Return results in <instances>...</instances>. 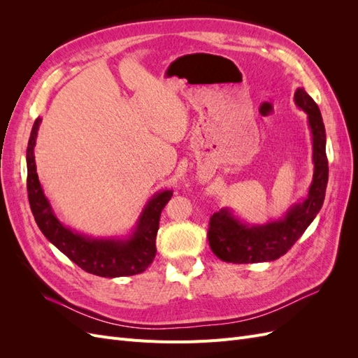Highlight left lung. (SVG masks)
Returning <instances> with one entry per match:
<instances>
[{"mask_svg": "<svg viewBox=\"0 0 358 358\" xmlns=\"http://www.w3.org/2000/svg\"><path fill=\"white\" fill-rule=\"evenodd\" d=\"M294 100L308 113L313 136V180L308 199L289 209L284 220L262 227H248L229 210L210 216L208 239L212 252L222 262L234 264L273 262L287 254L320 212L329 182L326 128L317 103L305 90H297Z\"/></svg>", "mask_w": 358, "mask_h": 358, "instance_id": "8db88e82", "label": "left lung"}]
</instances>
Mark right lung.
<instances>
[{
  "label": "right lung",
  "instance_id": "1",
  "mask_svg": "<svg viewBox=\"0 0 358 358\" xmlns=\"http://www.w3.org/2000/svg\"><path fill=\"white\" fill-rule=\"evenodd\" d=\"M41 119H36L27 149V189L31 212L41 233L82 270L96 276L116 278L142 273L154 262L157 254V233L159 216L171 199V191H162L149 201L138 220L137 230L127 242L92 241L66 229L53 215L49 201L40 187L36 170L34 146Z\"/></svg>",
  "mask_w": 358,
  "mask_h": 358
}]
</instances>
